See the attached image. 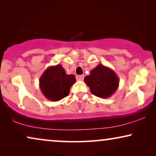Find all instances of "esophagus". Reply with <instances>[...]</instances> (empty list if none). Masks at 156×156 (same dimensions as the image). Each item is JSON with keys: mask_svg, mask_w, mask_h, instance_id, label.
Instances as JSON below:
<instances>
[{"mask_svg": "<svg viewBox=\"0 0 156 156\" xmlns=\"http://www.w3.org/2000/svg\"><path fill=\"white\" fill-rule=\"evenodd\" d=\"M84 78V75H76V80H83Z\"/></svg>", "mask_w": 156, "mask_h": 156, "instance_id": "34e87169", "label": "esophagus"}]
</instances>
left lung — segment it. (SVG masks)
I'll use <instances>...</instances> for the list:
<instances>
[{
	"label": "left lung",
	"instance_id": "left-lung-1",
	"mask_svg": "<svg viewBox=\"0 0 156 156\" xmlns=\"http://www.w3.org/2000/svg\"><path fill=\"white\" fill-rule=\"evenodd\" d=\"M84 82L89 87L92 94L101 98L110 97L119 87L116 74L101 65L91 70L90 75L84 78Z\"/></svg>",
	"mask_w": 156,
	"mask_h": 156
}]
</instances>
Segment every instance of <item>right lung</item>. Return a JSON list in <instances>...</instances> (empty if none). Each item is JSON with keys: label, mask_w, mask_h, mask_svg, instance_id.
Returning <instances> with one entry per match:
<instances>
[{"label": "right lung", "mask_w": 156, "mask_h": 156, "mask_svg": "<svg viewBox=\"0 0 156 156\" xmlns=\"http://www.w3.org/2000/svg\"><path fill=\"white\" fill-rule=\"evenodd\" d=\"M76 82L73 74H67L62 65L48 68L40 80V87L44 97L51 101H59L69 94L70 87Z\"/></svg>", "instance_id": "obj_1"}]
</instances>
